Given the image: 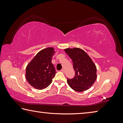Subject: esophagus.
<instances>
[{"label": "esophagus", "mask_w": 123, "mask_h": 123, "mask_svg": "<svg viewBox=\"0 0 123 123\" xmlns=\"http://www.w3.org/2000/svg\"><path fill=\"white\" fill-rule=\"evenodd\" d=\"M61 71L63 72V73H64V69H61Z\"/></svg>", "instance_id": "esophagus-1"}]
</instances>
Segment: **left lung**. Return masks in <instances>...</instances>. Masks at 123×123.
Here are the masks:
<instances>
[{
  "mask_svg": "<svg viewBox=\"0 0 123 123\" xmlns=\"http://www.w3.org/2000/svg\"><path fill=\"white\" fill-rule=\"evenodd\" d=\"M66 53L73 61L75 76L67 79V83L73 90L83 92L91 88L97 79V67L86 52L79 48H67Z\"/></svg>",
  "mask_w": 123,
  "mask_h": 123,
  "instance_id": "obj_1",
  "label": "left lung"
}]
</instances>
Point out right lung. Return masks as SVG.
Returning <instances> with one entry per match:
<instances>
[{"instance_id":"add662e5","label":"right lung","mask_w":123,"mask_h":123,"mask_svg":"<svg viewBox=\"0 0 123 123\" xmlns=\"http://www.w3.org/2000/svg\"><path fill=\"white\" fill-rule=\"evenodd\" d=\"M55 54L52 47L39 51L26 67L25 77L31 86L35 88L43 89L50 85L55 75V69L51 63Z\"/></svg>"}]
</instances>
